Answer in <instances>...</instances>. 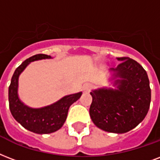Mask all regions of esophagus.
<instances>
[{"label": "esophagus", "mask_w": 160, "mask_h": 160, "mask_svg": "<svg viewBox=\"0 0 160 160\" xmlns=\"http://www.w3.org/2000/svg\"><path fill=\"white\" fill-rule=\"evenodd\" d=\"M91 88H92V85L90 83H86V84L83 85V91H84V92H89L91 90Z\"/></svg>", "instance_id": "esophagus-1"}]
</instances>
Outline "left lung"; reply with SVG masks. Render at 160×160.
<instances>
[{"label": "left lung", "mask_w": 160, "mask_h": 160, "mask_svg": "<svg viewBox=\"0 0 160 160\" xmlns=\"http://www.w3.org/2000/svg\"><path fill=\"white\" fill-rule=\"evenodd\" d=\"M121 64L114 72L117 89L100 88L91 92L90 116L97 128L114 133H124L138 125L147 115L151 89L147 72L128 57L118 58ZM119 78V79H117Z\"/></svg>", "instance_id": "left-lung-1"}]
</instances>
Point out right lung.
<instances>
[{
    "label": "right lung",
    "instance_id": "add662e5",
    "mask_svg": "<svg viewBox=\"0 0 160 160\" xmlns=\"http://www.w3.org/2000/svg\"><path fill=\"white\" fill-rule=\"evenodd\" d=\"M44 58H51V56L39 53L22 62L12 75L8 90L9 108L13 118L24 128L38 134L51 133L61 128L66 120L69 107L82 95V92H79L64 96L55 103L41 108H31L23 104L18 94L19 75L31 62Z\"/></svg>",
    "mask_w": 160,
    "mask_h": 160
}]
</instances>
